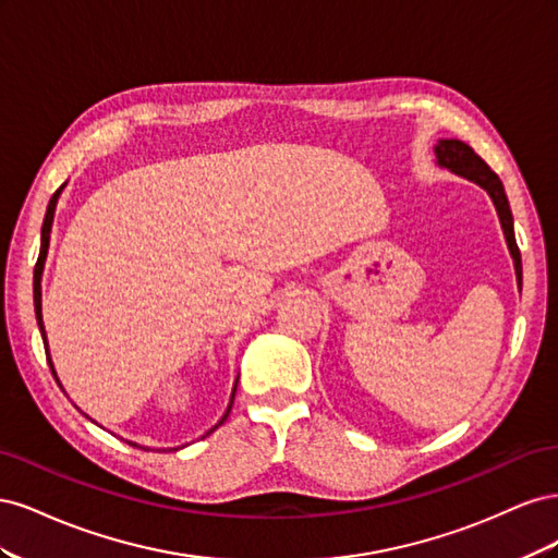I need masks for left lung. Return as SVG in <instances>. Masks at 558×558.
Returning a JSON list of instances; mask_svg holds the SVG:
<instances>
[{
    "mask_svg": "<svg viewBox=\"0 0 558 558\" xmlns=\"http://www.w3.org/2000/svg\"><path fill=\"white\" fill-rule=\"evenodd\" d=\"M435 158H437V165L447 167L449 172L482 185V189L488 193V197L494 199V207H496L498 218H500L505 242H508L510 256L514 260L517 283L521 286V253H519V246H517V240H514V221H512L510 202H508V195H505L502 181L498 179V174L475 154V150H472L461 140H440V142H437L435 144Z\"/></svg>",
    "mask_w": 558,
    "mask_h": 558,
    "instance_id": "obj_1",
    "label": "left lung"
}]
</instances>
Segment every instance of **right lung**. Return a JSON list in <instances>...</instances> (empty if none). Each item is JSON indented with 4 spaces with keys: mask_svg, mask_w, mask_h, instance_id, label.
Returning <instances> with one entry per match:
<instances>
[{
    "mask_svg": "<svg viewBox=\"0 0 558 558\" xmlns=\"http://www.w3.org/2000/svg\"><path fill=\"white\" fill-rule=\"evenodd\" d=\"M62 189H64V183L60 185V189L53 193V197H50V202H48V209H46V218H44V226H41V251H39V258H37V265H35V314H37V324H39V330H41V337H44V342H46V330H44V316H41V272H44V263H46V253H48V242H50V226H53V214H56V205H58V197H60V193H62ZM46 347V359H48V365H50V373H53V377H56V381H58V375H56V367H53V361H50V353H48V342L44 344ZM238 381H240V377L234 379V386H232V396H230V404H228V410H226V414L221 416V421H218V424L209 430V433H214L218 426L223 424V421L228 418V414H230V410H232V400H234V391H238ZM60 384V381H58ZM60 388H62V384H60ZM207 433V435H209ZM128 445H132V447H140V445H134V442H128ZM140 449H146V447H140ZM177 449H181V447H174V449H170V451H177ZM160 451V449H158ZM165 451V449H162Z\"/></svg>",
    "mask_w": 558,
    "mask_h": 558,
    "instance_id": "add662e5",
    "label": "right lung"
}]
</instances>
